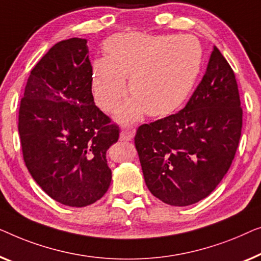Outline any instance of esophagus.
Returning a JSON list of instances; mask_svg holds the SVG:
<instances>
[{"mask_svg":"<svg viewBox=\"0 0 261 261\" xmlns=\"http://www.w3.org/2000/svg\"><path fill=\"white\" fill-rule=\"evenodd\" d=\"M134 136H135V132L134 131H127V130H125V131H122L119 134V139L120 141H123V142H130L132 138H134Z\"/></svg>","mask_w":261,"mask_h":261,"instance_id":"34e87169","label":"esophagus"}]
</instances>
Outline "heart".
Returning <instances> with one entry per match:
<instances>
[{"label":"heart","instance_id":"1","mask_svg":"<svg viewBox=\"0 0 261 261\" xmlns=\"http://www.w3.org/2000/svg\"><path fill=\"white\" fill-rule=\"evenodd\" d=\"M108 56L92 65V93L105 112L117 113L124 125L145 112L163 117L175 112L189 97L202 67V47L193 35H152L141 32L116 34L105 42Z\"/></svg>","mask_w":261,"mask_h":261}]
</instances>
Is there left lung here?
I'll return each instance as SVG.
<instances>
[{"mask_svg":"<svg viewBox=\"0 0 261 261\" xmlns=\"http://www.w3.org/2000/svg\"><path fill=\"white\" fill-rule=\"evenodd\" d=\"M241 127L236 75L214 47L185 108L138 127L135 144L150 193L176 207L207 197L232 164Z\"/></svg>","mask_w":261,"mask_h":261,"instance_id":"obj_1","label":"left lung"}]
</instances>
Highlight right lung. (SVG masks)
Here are the masks:
<instances>
[{"label":"right lung","mask_w":261,"mask_h":261,"mask_svg":"<svg viewBox=\"0 0 261 261\" xmlns=\"http://www.w3.org/2000/svg\"><path fill=\"white\" fill-rule=\"evenodd\" d=\"M19 134L29 174L53 200L86 207L108 192L106 151L119 130L94 104L86 39L58 42L32 69Z\"/></svg>","instance_id":"1"}]
</instances>
